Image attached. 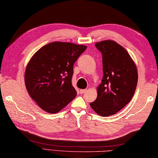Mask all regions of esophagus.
<instances>
[{"mask_svg":"<svg viewBox=\"0 0 158 158\" xmlns=\"http://www.w3.org/2000/svg\"><path fill=\"white\" fill-rule=\"evenodd\" d=\"M85 91H86V89H80L79 92H80V94H82L84 93Z\"/></svg>","mask_w":158,"mask_h":158,"instance_id":"obj_1","label":"esophagus"}]
</instances>
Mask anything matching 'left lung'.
Returning <instances> with one entry per match:
<instances>
[{"instance_id": "left-lung-1", "label": "left lung", "mask_w": 158, "mask_h": 158, "mask_svg": "<svg viewBox=\"0 0 158 158\" xmlns=\"http://www.w3.org/2000/svg\"><path fill=\"white\" fill-rule=\"evenodd\" d=\"M102 56L103 77L97 88L96 99L90 102L102 117L114 115L133 97L138 81L136 66L126 50L110 40L95 44Z\"/></svg>"}]
</instances>
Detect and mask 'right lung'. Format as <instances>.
Returning a JSON list of instances; mask_svg holds the SVG:
<instances>
[{"mask_svg": "<svg viewBox=\"0 0 158 158\" xmlns=\"http://www.w3.org/2000/svg\"><path fill=\"white\" fill-rule=\"evenodd\" d=\"M87 47L53 42L35 53L26 69L25 84L32 99L45 111L56 113L75 98L73 65Z\"/></svg>", "mask_w": 158, "mask_h": 158, "instance_id": "add662e5", "label": "right lung"}]
</instances>
